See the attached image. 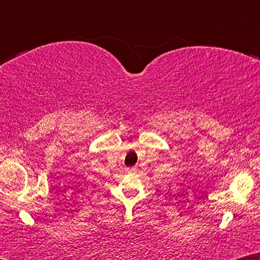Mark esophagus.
<instances>
[{
	"instance_id": "obj_1",
	"label": "esophagus",
	"mask_w": 260,
	"mask_h": 260,
	"mask_svg": "<svg viewBox=\"0 0 260 260\" xmlns=\"http://www.w3.org/2000/svg\"><path fill=\"white\" fill-rule=\"evenodd\" d=\"M136 170H137L136 168L133 167V168H126V169H125V172H126V173H135Z\"/></svg>"
}]
</instances>
